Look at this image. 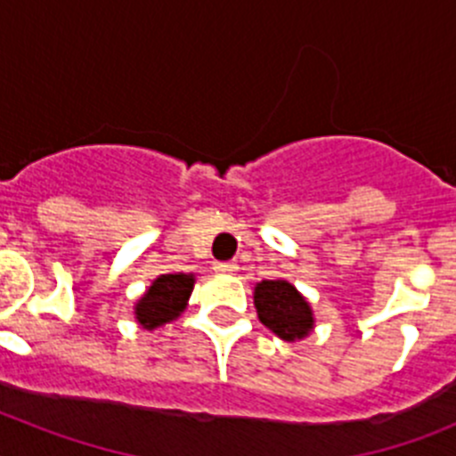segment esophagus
<instances>
[{
    "label": "esophagus",
    "instance_id": "obj_1",
    "mask_svg": "<svg viewBox=\"0 0 456 456\" xmlns=\"http://www.w3.org/2000/svg\"><path fill=\"white\" fill-rule=\"evenodd\" d=\"M215 272L219 273H235L237 265L235 263H215Z\"/></svg>",
    "mask_w": 456,
    "mask_h": 456
}]
</instances>
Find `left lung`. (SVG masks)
I'll return each instance as SVG.
<instances>
[{
	"label": "left lung",
	"mask_w": 456,
	"mask_h": 456,
	"mask_svg": "<svg viewBox=\"0 0 456 456\" xmlns=\"http://www.w3.org/2000/svg\"><path fill=\"white\" fill-rule=\"evenodd\" d=\"M257 317L283 340L294 342L308 336L315 326L313 308L301 297V292L288 281H263L256 285L253 294Z\"/></svg>",
	"instance_id": "1"
}]
</instances>
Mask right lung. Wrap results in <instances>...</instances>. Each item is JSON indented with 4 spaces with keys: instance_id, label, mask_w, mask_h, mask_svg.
Wrapping results in <instances>:
<instances>
[{
    "instance_id": "add662e5",
    "label": "right lung",
    "mask_w": 456,
    "mask_h": 456,
    "mask_svg": "<svg viewBox=\"0 0 456 456\" xmlns=\"http://www.w3.org/2000/svg\"><path fill=\"white\" fill-rule=\"evenodd\" d=\"M193 273H162L152 281L146 294L136 301L134 315L143 329L152 331L157 326L173 322L187 308L193 289Z\"/></svg>"
}]
</instances>
